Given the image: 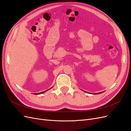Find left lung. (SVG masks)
<instances>
[{
  "label": "left lung",
  "instance_id": "1",
  "mask_svg": "<svg viewBox=\"0 0 131 131\" xmlns=\"http://www.w3.org/2000/svg\"><path fill=\"white\" fill-rule=\"evenodd\" d=\"M102 93V92H100V93H96V94H99V93Z\"/></svg>",
  "mask_w": 131,
  "mask_h": 131
}]
</instances>
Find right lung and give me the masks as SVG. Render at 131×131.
Here are the masks:
<instances>
[{
    "instance_id": "add662e5",
    "label": "right lung",
    "mask_w": 131,
    "mask_h": 131,
    "mask_svg": "<svg viewBox=\"0 0 131 131\" xmlns=\"http://www.w3.org/2000/svg\"><path fill=\"white\" fill-rule=\"evenodd\" d=\"M46 91H47V90H46ZM45 91H43V92H40V93H37V94H38V95H39V94H40V93H43V92H45ZM36 94V95H37Z\"/></svg>"
}]
</instances>
